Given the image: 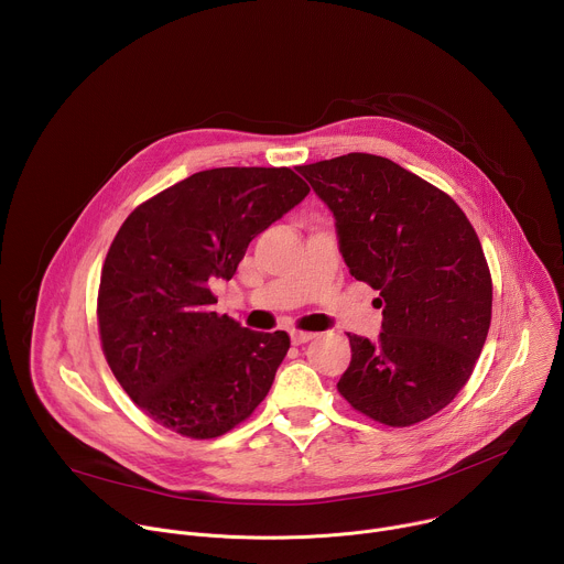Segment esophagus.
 <instances>
[{
  "label": "esophagus",
  "mask_w": 564,
  "mask_h": 564,
  "mask_svg": "<svg viewBox=\"0 0 564 564\" xmlns=\"http://www.w3.org/2000/svg\"><path fill=\"white\" fill-rule=\"evenodd\" d=\"M290 339H292V344H294V346H301V344H305V341L314 339V333H305V330H292V333H290Z\"/></svg>",
  "instance_id": "esophagus-1"
}]
</instances>
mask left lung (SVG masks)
I'll return each mask as SVG.
<instances>
[{
  "label": "left lung",
  "mask_w": 564,
  "mask_h": 564,
  "mask_svg": "<svg viewBox=\"0 0 564 564\" xmlns=\"http://www.w3.org/2000/svg\"><path fill=\"white\" fill-rule=\"evenodd\" d=\"M299 172L335 218L357 281L379 290L377 344L350 335L337 390L361 415L404 429L442 409L485 348L494 283L479 238L435 185L372 153H348Z\"/></svg>",
  "instance_id": "obj_1"
}]
</instances>
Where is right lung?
<instances>
[{"label": "right lung", "instance_id": "1", "mask_svg": "<svg viewBox=\"0 0 564 564\" xmlns=\"http://www.w3.org/2000/svg\"><path fill=\"white\" fill-rule=\"evenodd\" d=\"M290 167L198 172L138 205L107 252L98 328L118 383L153 422L212 440L246 422L290 348L212 310L248 246L307 196Z\"/></svg>", "mask_w": 564, "mask_h": 564}]
</instances>
